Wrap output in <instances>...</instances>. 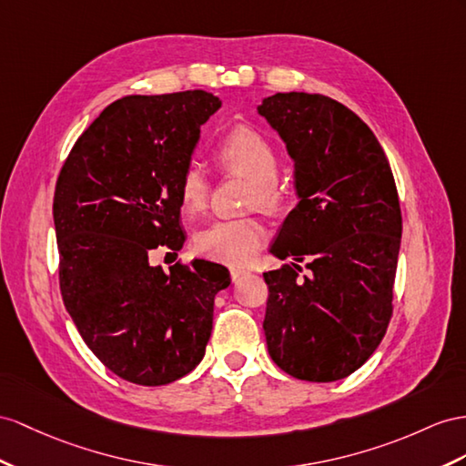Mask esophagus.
I'll list each match as a JSON object with an SVG mask.
<instances>
[{
  "label": "esophagus",
  "mask_w": 466,
  "mask_h": 466,
  "mask_svg": "<svg viewBox=\"0 0 466 466\" xmlns=\"http://www.w3.org/2000/svg\"><path fill=\"white\" fill-rule=\"evenodd\" d=\"M248 273H249V269L240 268V266H232V268H230V276H232V279H238V278H242V276H248Z\"/></svg>",
  "instance_id": "obj_1"
}]
</instances>
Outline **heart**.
I'll list each match as a JSON object with an SVG mask.
<instances>
[{
	"label": "heart",
	"instance_id": "obj_1",
	"mask_svg": "<svg viewBox=\"0 0 466 466\" xmlns=\"http://www.w3.org/2000/svg\"><path fill=\"white\" fill-rule=\"evenodd\" d=\"M217 163L224 171L246 177L254 188L249 202L266 210L276 208L281 200L278 185L279 161L271 143L249 127H238L226 136L217 147ZM208 181L197 165H188L178 181V207L187 218H193L207 208ZM266 226L256 218L218 220L195 236L198 254L242 266L254 259L261 244L266 242Z\"/></svg>",
	"mask_w": 466,
	"mask_h": 466
}]
</instances>
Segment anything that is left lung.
<instances>
[{"label": "left lung", "instance_id": "1", "mask_svg": "<svg viewBox=\"0 0 466 466\" xmlns=\"http://www.w3.org/2000/svg\"><path fill=\"white\" fill-rule=\"evenodd\" d=\"M258 114L283 139L299 202L269 252L309 259L264 273L271 360L307 381L360 368L391 317L401 212L384 149L360 117L323 94L278 92Z\"/></svg>", "mask_w": 466, "mask_h": 466}]
</instances>
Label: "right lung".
Returning <instances> with one entry per match:
<instances>
[{"mask_svg":"<svg viewBox=\"0 0 466 466\" xmlns=\"http://www.w3.org/2000/svg\"><path fill=\"white\" fill-rule=\"evenodd\" d=\"M222 106L205 90L112 102L82 134L58 175L53 218L58 279L82 340L112 372L165 386L205 356L214 297L230 273L208 259L149 264L181 249L178 181L200 126Z\"/></svg>","mask_w":466,"mask_h":466,"instance_id":"right-lung-1","label":"right lung"}]
</instances>
